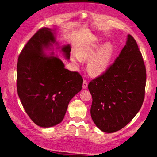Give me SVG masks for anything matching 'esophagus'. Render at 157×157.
Returning a JSON list of instances; mask_svg holds the SVG:
<instances>
[{"mask_svg": "<svg viewBox=\"0 0 157 157\" xmlns=\"http://www.w3.org/2000/svg\"><path fill=\"white\" fill-rule=\"evenodd\" d=\"M87 82L86 81V80H83V89H85V88H87Z\"/></svg>", "mask_w": 157, "mask_h": 157, "instance_id": "34e87169", "label": "esophagus"}]
</instances>
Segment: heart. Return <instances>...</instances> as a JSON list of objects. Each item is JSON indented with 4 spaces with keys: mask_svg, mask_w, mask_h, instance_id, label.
<instances>
[{
    "mask_svg": "<svg viewBox=\"0 0 157 157\" xmlns=\"http://www.w3.org/2000/svg\"><path fill=\"white\" fill-rule=\"evenodd\" d=\"M99 45H94L79 50L78 55L73 54L71 59L78 64L80 60H88L87 68L90 74L98 76L103 74L110 65L114 56V48L111 43H106L99 49Z\"/></svg>",
    "mask_w": 157,
    "mask_h": 157,
    "instance_id": "obj_1",
    "label": "heart"
}]
</instances>
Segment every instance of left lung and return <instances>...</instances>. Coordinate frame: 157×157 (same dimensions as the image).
Listing matches in <instances>:
<instances>
[{"label": "left lung", "mask_w": 157, "mask_h": 157, "mask_svg": "<svg viewBox=\"0 0 157 157\" xmlns=\"http://www.w3.org/2000/svg\"><path fill=\"white\" fill-rule=\"evenodd\" d=\"M146 78L141 52L128 34L113 63L88 84L93 99L91 116L100 130L116 132L134 118L144 101Z\"/></svg>", "instance_id": "obj_1"}]
</instances>
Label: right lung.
Segmentation results:
<instances>
[{"label":"right lung","instance_id":"obj_1","mask_svg":"<svg viewBox=\"0 0 157 157\" xmlns=\"http://www.w3.org/2000/svg\"><path fill=\"white\" fill-rule=\"evenodd\" d=\"M55 42L52 30L43 27L29 40L18 59V95L29 117L42 127L62 122L70 101L83 85L78 71L66 69L57 57L44 56V48ZM62 51L69 59L70 46H63Z\"/></svg>","mask_w":157,"mask_h":157}]
</instances>
